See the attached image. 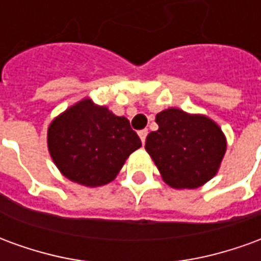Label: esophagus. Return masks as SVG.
<instances>
[{"label":"esophagus","mask_w":261,"mask_h":261,"mask_svg":"<svg viewBox=\"0 0 261 261\" xmlns=\"http://www.w3.org/2000/svg\"><path fill=\"white\" fill-rule=\"evenodd\" d=\"M138 136H140V138H141L142 144H145V140H147V136H148V130H147V128H145V130L138 131Z\"/></svg>","instance_id":"34e87169"}]
</instances>
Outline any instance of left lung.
I'll list each match as a JSON object with an SVG mask.
<instances>
[{
	"mask_svg": "<svg viewBox=\"0 0 261 261\" xmlns=\"http://www.w3.org/2000/svg\"><path fill=\"white\" fill-rule=\"evenodd\" d=\"M155 121L159 128L148 134L145 149L170 187L196 189L215 176L226 141L213 120L172 108Z\"/></svg>",
	"mask_w": 261,
	"mask_h": 261,
	"instance_id": "left-lung-1",
	"label": "left lung"
}]
</instances>
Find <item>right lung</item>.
<instances>
[{
	"label": "right lung",
	"instance_id": "right-lung-1",
	"mask_svg": "<svg viewBox=\"0 0 261 261\" xmlns=\"http://www.w3.org/2000/svg\"><path fill=\"white\" fill-rule=\"evenodd\" d=\"M47 144L67 179L96 187L113 180L128 155L141 147V140L125 117L85 99L53 120Z\"/></svg>",
	"mask_w": 261,
	"mask_h": 261
}]
</instances>
